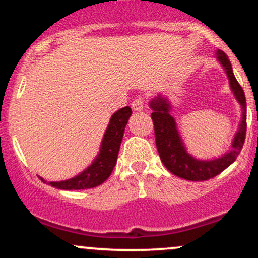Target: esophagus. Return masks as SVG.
I'll list each match as a JSON object with an SVG mask.
<instances>
[{
	"mask_svg": "<svg viewBox=\"0 0 258 258\" xmlns=\"http://www.w3.org/2000/svg\"><path fill=\"white\" fill-rule=\"evenodd\" d=\"M132 109L135 111H142L144 108V99L143 98H137L132 102Z\"/></svg>",
	"mask_w": 258,
	"mask_h": 258,
	"instance_id": "1",
	"label": "esophagus"
}]
</instances>
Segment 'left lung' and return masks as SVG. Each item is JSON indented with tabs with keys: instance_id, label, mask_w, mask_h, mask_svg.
<instances>
[{
	"instance_id": "left-lung-1",
	"label": "left lung",
	"mask_w": 258,
	"mask_h": 258,
	"mask_svg": "<svg viewBox=\"0 0 258 258\" xmlns=\"http://www.w3.org/2000/svg\"><path fill=\"white\" fill-rule=\"evenodd\" d=\"M217 61L226 73L234 98L241 108V120L236 130L230 148L221 156L214 159L195 158L186 149L177 122L171 115V103L166 96L159 94L149 102L152 119L155 130V143L162 164L170 172L186 180H207L220 174L235 161L245 142L246 133V99L241 86L234 76L232 64L228 55L221 49L216 51Z\"/></svg>"
}]
</instances>
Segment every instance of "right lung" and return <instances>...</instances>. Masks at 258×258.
I'll return each mask as SVG.
<instances>
[{
	"instance_id": "1",
	"label": "right lung",
	"mask_w": 258,
	"mask_h": 258,
	"mask_svg": "<svg viewBox=\"0 0 258 258\" xmlns=\"http://www.w3.org/2000/svg\"><path fill=\"white\" fill-rule=\"evenodd\" d=\"M132 109L130 106L121 108L111 115L110 121L100 142L99 152L96 159L92 161L90 166L85 168L82 172L75 177L59 182H48L42 177L40 179L47 184L63 190H80V189H90L102 184L109 178L117 161V155L122 141L125 127L128 122Z\"/></svg>"
}]
</instances>
